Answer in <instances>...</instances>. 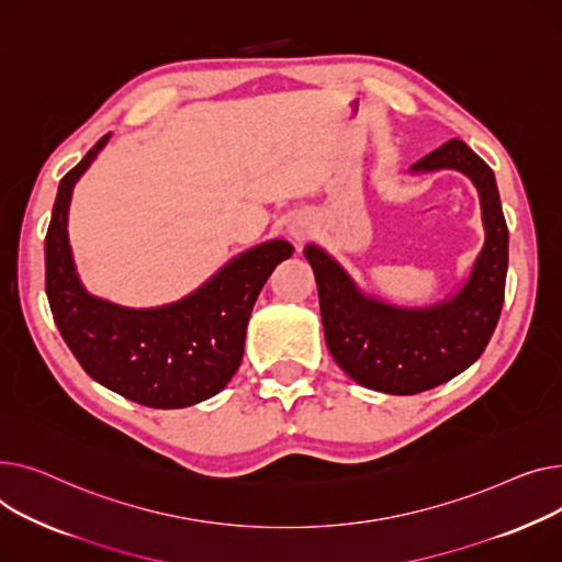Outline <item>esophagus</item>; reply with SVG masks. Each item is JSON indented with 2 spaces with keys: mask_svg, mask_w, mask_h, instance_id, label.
I'll return each mask as SVG.
<instances>
[{
  "mask_svg": "<svg viewBox=\"0 0 562 562\" xmlns=\"http://www.w3.org/2000/svg\"><path fill=\"white\" fill-rule=\"evenodd\" d=\"M292 236H294L296 240H302V238H304V231H300V228H292Z\"/></svg>",
  "mask_w": 562,
  "mask_h": 562,
  "instance_id": "esophagus-1",
  "label": "esophagus"
}]
</instances>
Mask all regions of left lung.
<instances>
[{
    "label": "left lung",
    "mask_w": 562,
    "mask_h": 562,
    "mask_svg": "<svg viewBox=\"0 0 562 562\" xmlns=\"http://www.w3.org/2000/svg\"><path fill=\"white\" fill-rule=\"evenodd\" d=\"M458 170L479 190L485 243L465 285L428 308H400L362 294L324 249L308 245L326 347L356 383L387 394H417L465 372L499 322L508 226L497 181L463 140H449L413 165V172Z\"/></svg>",
    "instance_id": "1"
}]
</instances>
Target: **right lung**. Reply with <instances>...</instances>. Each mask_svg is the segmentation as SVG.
Here are the masks:
<instances>
[{
	"label": "right lung",
	"instance_id": "add662e5",
	"mask_svg": "<svg viewBox=\"0 0 562 562\" xmlns=\"http://www.w3.org/2000/svg\"><path fill=\"white\" fill-rule=\"evenodd\" d=\"M109 136L58 186L45 238V290L54 322L86 374L104 387L149 408L200 404L238 372L258 292L292 256V245L270 240L240 254L170 306L136 311L88 294L75 270L68 211L75 183Z\"/></svg>",
	"mask_w": 562,
	"mask_h": 562
}]
</instances>
